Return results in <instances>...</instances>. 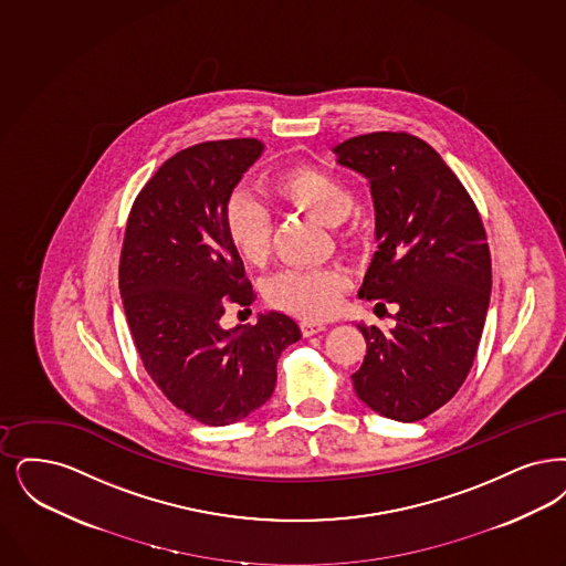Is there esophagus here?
<instances>
[{
    "label": "esophagus",
    "mask_w": 566,
    "mask_h": 566,
    "mask_svg": "<svg viewBox=\"0 0 566 566\" xmlns=\"http://www.w3.org/2000/svg\"><path fill=\"white\" fill-rule=\"evenodd\" d=\"M301 331H303L305 337H312V335H317V333L326 331V324L314 322V319H303V322H301Z\"/></svg>",
    "instance_id": "obj_1"
}]
</instances>
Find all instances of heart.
<instances>
[{"label": "heart", "instance_id": "obj_1", "mask_svg": "<svg viewBox=\"0 0 566 566\" xmlns=\"http://www.w3.org/2000/svg\"><path fill=\"white\" fill-rule=\"evenodd\" d=\"M272 189L280 202L307 212L324 226H339L354 208V196L347 182L316 166L284 170L273 181ZM226 229L231 247L247 263L259 265L268 259L272 219L263 203L247 191H235L227 200ZM345 289L347 275L335 268L284 272L270 282L268 298L275 307L296 316L326 317L339 310Z\"/></svg>", "mask_w": 566, "mask_h": 566}]
</instances>
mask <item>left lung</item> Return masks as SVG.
Returning <instances> with one entry per match:
<instances>
[{
    "label": "left lung",
    "mask_w": 566,
    "mask_h": 566,
    "mask_svg": "<svg viewBox=\"0 0 566 566\" xmlns=\"http://www.w3.org/2000/svg\"><path fill=\"white\" fill-rule=\"evenodd\" d=\"M370 182L377 252L360 298L394 303L396 326L358 324L366 339L354 389L387 419L412 423L465 381L491 298V252L472 198L426 140L354 136L333 149Z\"/></svg>",
    "instance_id": "1"
}]
</instances>
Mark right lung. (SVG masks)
<instances>
[{
	"mask_svg": "<svg viewBox=\"0 0 566 566\" xmlns=\"http://www.w3.org/2000/svg\"><path fill=\"white\" fill-rule=\"evenodd\" d=\"M256 138L208 140L159 166L138 193L122 247L119 294L147 373L203 426H229L272 398L280 354L301 339L282 312L223 328L229 303L254 301L231 247L226 203L263 156Z\"/></svg>",
	"mask_w": 566,
	"mask_h": 566,
	"instance_id": "add662e5",
	"label": "right lung"
}]
</instances>
